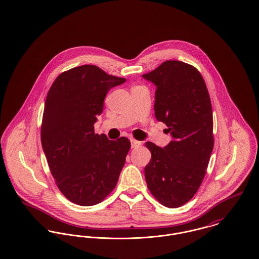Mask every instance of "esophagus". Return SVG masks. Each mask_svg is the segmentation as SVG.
<instances>
[{
    "label": "esophagus",
    "instance_id": "esophagus-1",
    "mask_svg": "<svg viewBox=\"0 0 259 259\" xmlns=\"http://www.w3.org/2000/svg\"><path fill=\"white\" fill-rule=\"evenodd\" d=\"M130 141H131V146H132V148H137V147H139L140 145H141V142L137 141V140L131 138Z\"/></svg>",
    "mask_w": 259,
    "mask_h": 259
}]
</instances>
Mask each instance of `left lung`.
<instances>
[{
	"instance_id": "8db88e82",
	"label": "left lung",
	"mask_w": 259,
	"mask_h": 259,
	"mask_svg": "<svg viewBox=\"0 0 259 259\" xmlns=\"http://www.w3.org/2000/svg\"><path fill=\"white\" fill-rule=\"evenodd\" d=\"M143 77L157 85L155 115L172 138L163 149L146 142L152 158L145 179L161 205L179 208L198 191L213 151L210 96L199 71L181 61H165Z\"/></svg>"
}]
</instances>
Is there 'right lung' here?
<instances>
[{
  "label": "right lung",
  "instance_id": "1",
  "mask_svg": "<svg viewBox=\"0 0 259 259\" xmlns=\"http://www.w3.org/2000/svg\"><path fill=\"white\" fill-rule=\"evenodd\" d=\"M126 79L98 66L61 73L48 91L41 123V144L62 194L80 206H93L115 188L131 143L95 134V123L108 91Z\"/></svg>",
  "mask_w": 259,
  "mask_h": 259
}]
</instances>
